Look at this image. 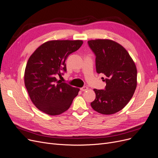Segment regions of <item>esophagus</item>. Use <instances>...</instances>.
Instances as JSON below:
<instances>
[{"mask_svg":"<svg viewBox=\"0 0 158 158\" xmlns=\"http://www.w3.org/2000/svg\"><path fill=\"white\" fill-rule=\"evenodd\" d=\"M87 89H88V87H87V86H84V87L80 88V90H81V91H87Z\"/></svg>","mask_w":158,"mask_h":158,"instance_id":"obj_1","label":"esophagus"}]
</instances>
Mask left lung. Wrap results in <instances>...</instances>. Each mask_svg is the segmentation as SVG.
I'll return each mask as SVG.
<instances>
[{"label": "left lung", "mask_w": 158, "mask_h": 158, "mask_svg": "<svg viewBox=\"0 0 158 158\" xmlns=\"http://www.w3.org/2000/svg\"><path fill=\"white\" fill-rule=\"evenodd\" d=\"M87 43L96 56L97 73L106 76L102 78L106 83L104 89H94L96 98L91 106L102 114H113L133 97L137 87L136 66L127 50L115 41L95 40Z\"/></svg>", "instance_id": "left-lung-1"}]
</instances>
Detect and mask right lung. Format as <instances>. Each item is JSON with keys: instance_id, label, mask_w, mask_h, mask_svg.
I'll use <instances>...</instances> for the list:
<instances>
[{"instance_id": "obj_1", "label": "right lung", "mask_w": 158, "mask_h": 158, "mask_svg": "<svg viewBox=\"0 0 158 158\" xmlns=\"http://www.w3.org/2000/svg\"><path fill=\"white\" fill-rule=\"evenodd\" d=\"M83 44L81 40H54L43 43L28 59L24 72V84L36 108L50 115L67 111L79 88L58 80L56 76L66 73L65 60Z\"/></svg>"}]
</instances>
